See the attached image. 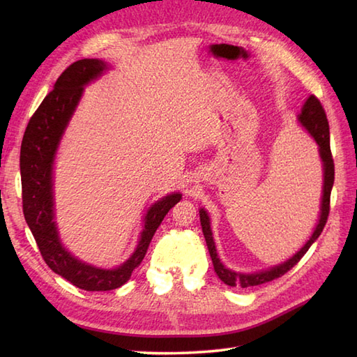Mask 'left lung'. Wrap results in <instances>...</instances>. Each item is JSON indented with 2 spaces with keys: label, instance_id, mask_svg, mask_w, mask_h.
Here are the masks:
<instances>
[{
  "label": "left lung",
  "instance_id": "1",
  "mask_svg": "<svg viewBox=\"0 0 357 357\" xmlns=\"http://www.w3.org/2000/svg\"><path fill=\"white\" fill-rule=\"evenodd\" d=\"M298 121L301 127L304 128V130L312 136L314 142L317 144V150H319V158L322 162L324 185H322V196H321V213H319V219H317V224L314 227L312 236L308 238L305 244L302 245L298 252L290 257V259L284 261L282 264L273 265V267L267 270H261L255 273H242V271H236L225 267L224 262L221 261V257L218 256L213 233H211V227H210L211 224L210 216L206 208H199L202 233L207 242V248L211 257V262H213L215 273L218 275V278L227 285L247 288V287H255V285L270 282V280L278 279L282 275H285V273L288 270H291L294 265L301 261V257L308 252V248L313 245V242L317 238H319V234L322 233L325 227V222H327L328 213H330V195H331L333 183H335V164H333V156L330 150V127H328L327 115H325L324 107L314 95H310L307 98V101L304 102V105H302V110L298 115Z\"/></svg>",
  "mask_w": 357,
  "mask_h": 357
}]
</instances>
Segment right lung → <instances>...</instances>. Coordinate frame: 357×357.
Returning <instances> with one entry per match:
<instances>
[{"instance_id": "add662e5", "label": "right lung", "mask_w": 357, "mask_h": 357, "mask_svg": "<svg viewBox=\"0 0 357 357\" xmlns=\"http://www.w3.org/2000/svg\"><path fill=\"white\" fill-rule=\"evenodd\" d=\"M98 58L73 63L61 73L52 92L30 118L21 144L20 170L22 211L45 264L75 287L87 291H109L124 285L142 262L156 229L169 210L183 199L173 192L153 202L142 218V231L133 253L115 268L96 267L81 261L64 247L55 221L53 165L63 135L84 93V87L109 70Z\"/></svg>"}]
</instances>
